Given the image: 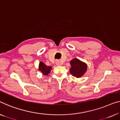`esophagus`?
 Returning <instances> with one entry per match:
<instances>
[{"label":"esophagus","mask_w":120,"mask_h":120,"mask_svg":"<svg viewBox=\"0 0 120 120\" xmlns=\"http://www.w3.org/2000/svg\"><path fill=\"white\" fill-rule=\"evenodd\" d=\"M55 64H56V65H58V66L60 65V61L58 60H56V61H55Z\"/></svg>","instance_id":"esophagus-1"}]
</instances>
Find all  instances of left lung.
Here are the masks:
<instances>
[{
  "instance_id": "left-lung-1",
  "label": "left lung",
  "mask_w": 120,
  "mask_h": 120,
  "mask_svg": "<svg viewBox=\"0 0 120 120\" xmlns=\"http://www.w3.org/2000/svg\"><path fill=\"white\" fill-rule=\"evenodd\" d=\"M70 64L71 68L69 69V72L75 77H81L87 71V66L86 64L76 58L71 60Z\"/></svg>"
}]
</instances>
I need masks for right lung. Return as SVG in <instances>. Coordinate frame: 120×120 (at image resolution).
<instances>
[{
    "mask_svg": "<svg viewBox=\"0 0 120 120\" xmlns=\"http://www.w3.org/2000/svg\"><path fill=\"white\" fill-rule=\"evenodd\" d=\"M52 69V67L50 66H47L45 65L44 62L41 61L39 63V70L41 71V72L45 75H47L48 74L50 73V71Z\"/></svg>",
    "mask_w": 120,
    "mask_h": 120,
    "instance_id": "right-lung-1",
    "label": "right lung"
}]
</instances>
